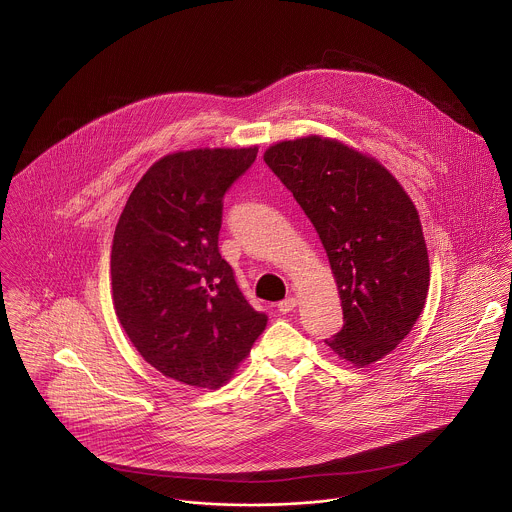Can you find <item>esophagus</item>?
<instances>
[{
	"label": "esophagus",
	"mask_w": 512,
	"mask_h": 512,
	"mask_svg": "<svg viewBox=\"0 0 512 512\" xmlns=\"http://www.w3.org/2000/svg\"><path fill=\"white\" fill-rule=\"evenodd\" d=\"M297 305V301H295V297H286V299H282L280 303H278V311H282V313H290L293 311V307Z\"/></svg>",
	"instance_id": "obj_1"
}]
</instances>
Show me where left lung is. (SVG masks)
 <instances>
[{
  "label": "left lung",
  "instance_id": "obj_1",
  "mask_svg": "<svg viewBox=\"0 0 512 512\" xmlns=\"http://www.w3.org/2000/svg\"><path fill=\"white\" fill-rule=\"evenodd\" d=\"M266 165L313 222L343 305V327L325 343L366 366L410 333L420 317L430 262L418 211L374 159L317 136L282 142Z\"/></svg>",
  "mask_w": 512,
  "mask_h": 512
}]
</instances>
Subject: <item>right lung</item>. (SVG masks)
<instances>
[{"mask_svg": "<svg viewBox=\"0 0 512 512\" xmlns=\"http://www.w3.org/2000/svg\"><path fill=\"white\" fill-rule=\"evenodd\" d=\"M258 147L193 149L147 169L114 232L112 295L134 347L167 378L219 388L266 327L220 256L222 199Z\"/></svg>", "mask_w": 512, "mask_h": 512, "instance_id": "add662e5", "label": "right lung"}]
</instances>
